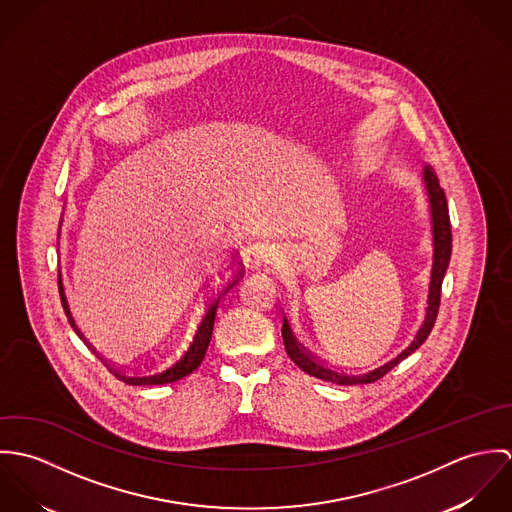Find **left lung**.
I'll use <instances>...</instances> for the list:
<instances>
[{
	"label": "left lung",
	"mask_w": 512,
	"mask_h": 512,
	"mask_svg": "<svg viewBox=\"0 0 512 512\" xmlns=\"http://www.w3.org/2000/svg\"><path fill=\"white\" fill-rule=\"evenodd\" d=\"M424 181H426L428 195H430L432 222H434V268H432V284H430V295H428V311H426V319L420 325L418 333L396 357H392L390 361H386L382 365L372 366V368H366V370H343V368H335V366L321 363L303 345H299L297 339L293 337L288 319L284 317L282 337H284L286 353L290 355L293 363L299 366L303 372H307L315 378L335 382V384H345V386L347 384H368V382H374V380L382 378L388 370H392L400 361H404L408 355H412L432 333V327H434L436 317H438L443 276H445V270H447V264H449V258H451V222H449L445 193L439 187L438 175L434 173L432 165L424 167Z\"/></svg>",
	"instance_id": "left-lung-1"
}]
</instances>
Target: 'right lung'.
Wrapping results in <instances>:
<instances>
[{"label":"right lung","instance_id":"obj_1","mask_svg":"<svg viewBox=\"0 0 512 512\" xmlns=\"http://www.w3.org/2000/svg\"><path fill=\"white\" fill-rule=\"evenodd\" d=\"M228 269L230 275H222L221 272ZM242 276V262L232 258V264L226 266L224 270H220V284L217 290H213V293L209 295V299L205 301V307H203V313L191 333V337L187 339L185 347L179 349V353L171 355L167 363H161V365L147 366L144 370H124L120 366L112 365L108 363L106 359L98 357L104 366L122 382L126 384H134V386H146V384H167V382H175L187 374H191L197 366L203 363L205 359V353H207V347L211 343V335H213V325H215V315H217V307H219L220 297L224 295V292L236 284V278ZM59 293H61V303H63V309L67 313V319L71 323L76 335L80 339L82 333L78 331V327L74 325L73 315H71V309H69V303H67V297H65V290H63V284H61V274H59Z\"/></svg>","mask_w":512,"mask_h":512}]
</instances>
